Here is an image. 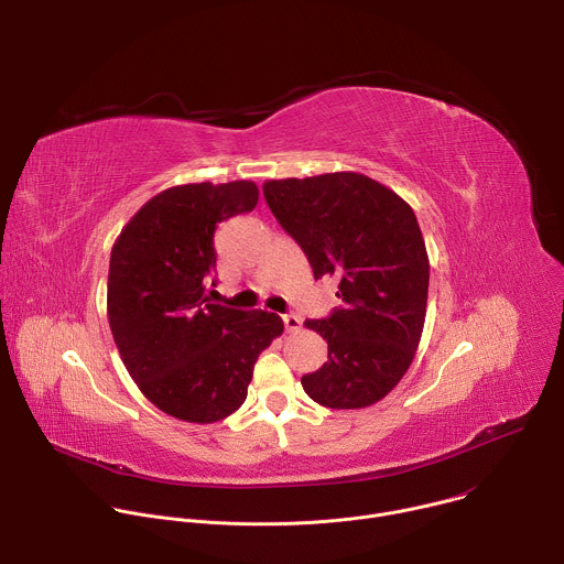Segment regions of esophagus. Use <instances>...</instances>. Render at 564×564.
<instances>
[{
	"label": "esophagus",
	"instance_id": "esophagus-1",
	"mask_svg": "<svg viewBox=\"0 0 564 564\" xmlns=\"http://www.w3.org/2000/svg\"><path fill=\"white\" fill-rule=\"evenodd\" d=\"M283 324L288 333H296L301 328V316L296 314H283Z\"/></svg>",
	"mask_w": 564,
	"mask_h": 564
}]
</instances>
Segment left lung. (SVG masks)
Segmentation results:
<instances>
[{"instance_id": "left-lung-1", "label": "left lung", "mask_w": 564, "mask_h": 564, "mask_svg": "<svg viewBox=\"0 0 564 564\" xmlns=\"http://www.w3.org/2000/svg\"><path fill=\"white\" fill-rule=\"evenodd\" d=\"M263 194L314 279L339 283L341 307L305 321L328 341V361L301 377L303 390L337 411L377 404L411 368L424 330L431 263L413 207L357 172L268 181Z\"/></svg>"}]
</instances>
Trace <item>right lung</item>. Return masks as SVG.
<instances>
[{
  "label": "right lung",
  "instance_id": "obj_1",
  "mask_svg": "<svg viewBox=\"0 0 564 564\" xmlns=\"http://www.w3.org/2000/svg\"><path fill=\"white\" fill-rule=\"evenodd\" d=\"M259 203L252 181L176 185L149 198L116 238L107 316L120 359L163 413L212 424L243 406L259 355L283 335L279 314L209 303L220 220Z\"/></svg>",
  "mask_w": 564,
  "mask_h": 564
}]
</instances>
